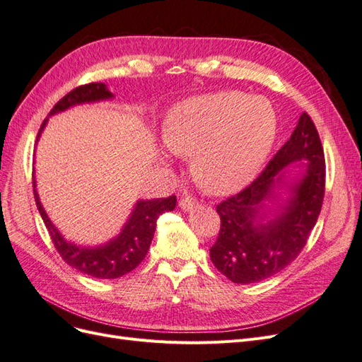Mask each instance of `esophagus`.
<instances>
[{
  "label": "esophagus",
  "mask_w": 362,
  "mask_h": 362,
  "mask_svg": "<svg viewBox=\"0 0 362 362\" xmlns=\"http://www.w3.org/2000/svg\"><path fill=\"white\" fill-rule=\"evenodd\" d=\"M198 201L190 198V196H184V198L180 201V208L182 211H192L193 208L198 206Z\"/></svg>",
  "instance_id": "1"
}]
</instances>
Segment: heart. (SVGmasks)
Returning a JSON list of instances; mask_svg holds the SVG:
<instances>
[{
	"label": "heart",
	"instance_id": "obj_1",
	"mask_svg": "<svg viewBox=\"0 0 362 362\" xmlns=\"http://www.w3.org/2000/svg\"><path fill=\"white\" fill-rule=\"evenodd\" d=\"M276 136V115L262 96L223 90L175 104L163 124L169 151L192 156L202 189L229 194L243 189L264 164Z\"/></svg>",
	"mask_w": 362,
	"mask_h": 362
}]
</instances>
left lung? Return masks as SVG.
I'll return each instance as SVG.
<instances>
[{
	"instance_id": "1",
	"label": "left lung",
	"mask_w": 362,
	"mask_h": 362,
	"mask_svg": "<svg viewBox=\"0 0 362 362\" xmlns=\"http://www.w3.org/2000/svg\"><path fill=\"white\" fill-rule=\"evenodd\" d=\"M323 196L322 141L311 117L302 113L259 177L217 205L221 231L210 249L213 264L234 284L276 275L306 245Z\"/></svg>"
}]
</instances>
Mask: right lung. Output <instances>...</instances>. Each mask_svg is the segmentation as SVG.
<instances>
[{
  "label": "right lung",
  "mask_w": 362,
  "mask_h": 362,
  "mask_svg": "<svg viewBox=\"0 0 362 362\" xmlns=\"http://www.w3.org/2000/svg\"><path fill=\"white\" fill-rule=\"evenodd\" d=\"M115 95L108 90L104 83H90L80 86L69 92L66 96L54 105L48 116H54L69 110L72 107L83 104H95L113 100ZM48 119L43 120L37 134L36 144L40 139L42 131L45 129ZM33 192L37 210L48 228L54 246L59 250L60 257L74 269L86 275L100 279H116L134 270L148 254L152 237L156 233L157 218L166 211H173L177 205V198H154V199H139L131 210L127 222L120 228L117 235L105 243L96 246H86L74 243L64 238L59 228L52 223L48 213L43 208L39 193L36 189V177L33 178Z\"/></svg>",
  "instance_id": "obj_1"
}]
</instances>
